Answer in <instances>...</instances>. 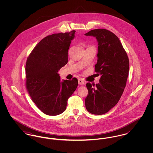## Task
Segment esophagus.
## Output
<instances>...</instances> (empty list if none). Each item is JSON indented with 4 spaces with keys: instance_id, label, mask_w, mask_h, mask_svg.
I'll use <instances>...</instances> for the list:
<instances>
[{
    "instance_id": "esophagus-1",
    "label": "esophagus",
    "mask_w": 153,
    "mask_h": 153,
    "mask_svg": "<svg viewBox=\"0 0 153 153\" xmlns=\"http://www.w3.org/2000/svg\"><path fill=\"white\" fill-rule=\"evenodd\" d=\"M78 84H79V85H84L85 82H84V80L81 78V79H78Z\"/></svg>"
}]
</instances>
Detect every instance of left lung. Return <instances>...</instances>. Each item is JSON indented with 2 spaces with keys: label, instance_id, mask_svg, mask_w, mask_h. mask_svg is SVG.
I'll return each instance as SVG.
<instances>
[{
  "label": "left lung",
  "instance_id": "left-lung-1",
  "mask_svg": "<svg viewBox=\"0 0 153 153\" xmlns=\"http://www.w3.org/2000/svg\"><path fill=\"white\" fill-rule=\"evenodd\" d=\"M98 42L97 63L95 71L100 74V83L87 84L88 94L85 100L88 111L95 115L108 112L120 100L129 72V59L118 38L105 29L91 30L85 34Z\"/></svg>",
  "mask_w": 153,
  "mask_h": 153
}]
</instances>
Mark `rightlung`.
<instances>
[{
  "mask_svg": "<svg viewBox=\"0 0 153 153\" xmlns=\"http://www.w3.org/2000/svg\"><path fill=\"white\" fill-rule=\"evenodd\" d=\"M75 30L54 33L42 39L26 64V86L33 102L44 114L57 115L65 111L78 79H60L58 71L68 63V52Z\"/></svg>",
  "mask_w": 153,
  "mask_h": 153,
  "instance_id": "add662e5",
  "label": "right lung"
}]
</instances>
